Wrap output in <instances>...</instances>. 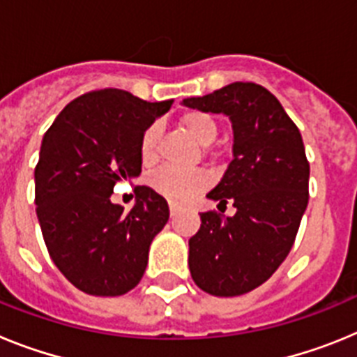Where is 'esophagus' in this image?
Listing matches in <instances>:
<instances>
[{
  "label": "esophagus",
  "instance_id": "esophagus-1",
  "mask_svg": "<svg viewBox=\"0 0 357 357\" xmlns=\"http://www.w3.org/2000/svg\"><path fill=\"white\" fill-rule=\"evenodd\" d=\"M181 211V206H176V204H173V202H169V213H172V216H175L176 213Z\"/></svg>",
  "mask_w": 357,
  "mask_h": 357
}]
</instances>
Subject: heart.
<instances>
[{"label": "heart", "instance_id": "obj_1", "mask_svg": "<svg viewBox=\"0 0 357 357\" xmlns=\"http://www.w3.org/2000/svg\"><path fill=\"white\" fill-rule=\"evenodd\" d=\"M178 127L193 137L198 144L206 146L214 141L218 134V123L207 112L185 110L176 119ZM160 139V125L151 123L143 132L139 141V155L144 164H151L157 157V146ZM211 178L204 169L160 168L150 178V185L160 197L172 202H188L209 185Z\"/></svg>", "mask_w": 357, "mask_h": 357}]
</instances>
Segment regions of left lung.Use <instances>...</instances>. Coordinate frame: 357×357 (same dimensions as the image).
Instances as JSON below:
<instances>
[{
  "label": "left lung",
  "mask_w": 357,
  "mask_h": 357,
  "mask_svg": "<svg viewBox=\"0 0 357 357\" xmlns=\"http://www.w3.org/2000/svg\"><path fill=\"white\" fill-rule=\"evenodd\" d=\"M182 103L229 116L234 132V159L207 198L232 202L236 214H200V230L189 239V272L206 293L243 295L266 282L295 243L309 200L302 135L279 100L252 82Z\"/></svg>",
  "instance_id": "left-lung-1"
}]
</instances>
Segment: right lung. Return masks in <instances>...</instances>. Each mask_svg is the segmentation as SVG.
<instances>
[{
    "mask_svg": "<svg viewBox=\"0 0 357 357\" xmlns=\"http://www.w3.org/2000/svg\"><path fill=\"white\" fill-rule=\"evenodd\" d=\"M172 103L91 91L68 103L44 134L37 218L55 266L87 295H125L139 284L151 241L168 222V202L146 185H135L128 213L110 195L118 182L139 176L141 135Z\"/></svg>",
    "mask_w": 357,
    "mask_h": 357,
    "instance_id": "obj_1",
    "label": "right lung"
}]
</instances>
